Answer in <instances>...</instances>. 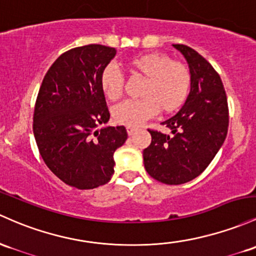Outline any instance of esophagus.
Returning a JSON list of instances; mask_svg holds the SVG:
<instances>
[{
    "instance_id": "esophagus-1",
    "label": "esophagus",
    "mask_w": 256,
    "mask_h": 256,
    "mask_svg": "<svg viewBox=\"0 0 256 256\" xmlns=\"http://www.w3.org/2000/svg\"><path fill=\"white\" fill-rule=\"evenodd\" d=\"M126 130H128V136H132V134L137 131V128H132V126H128V128H126Z\"/></svg>"
}]
</instances>
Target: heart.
<instances>
[{"mask_svg": "<svg viewBox=\"0 0 256 256\" xmlns=\"http://www.w3.org/2000/svg\"><path fill=\"white\" fill-rule=\"evenodd\" d=\"M128 68L144 78L138 100H128L113 109L115 122L125 126H138L162 110L171 114L180 109L190 94L192 76L187 66L172 60L158 52L137 54L126 63ZM100 88L109 100H120L124 80L114 66H108L100 74Z\"/></svg>", "mask_w": 256, "mask_h": 256, "instance_id": "obj_1", "label": "heart"}]
</instances>
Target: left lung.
<instances>
[{"label": "left lung", "instance_id": "1", "mask_svg": "<svg viewBox=\"0 0 256 256\" xmlns=\"http://www.w3.org/2000/svg\"><path fill=\"white\" fill-rule=\"evenodd\" d=\"M190 66L192 84L184 106L162 122L172 134L148 130L150 144L143 150L147 172L166 184H182L206 169L224 144L228 106L220 75L206 58L186 44H174Z\"/></svg>", "mask_w": 256, "mask_h": 256}]
</instances>
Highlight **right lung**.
<instances>
[{
  "label": "right lung",
  "instance_id": "add662e5",
  "mask_svg": "<svg viewBox=\"0 0 256 256\" xmlns=\"http://www.w3.org/2000/svg\"><path fill=\"white\" fill-rule=\"evenodd\" d=\"M116 54L113 47L87 44L66 50L44 75L34 110V136L42 159L64 184L92 190L114 174V152L128 140L110 114L100 74Z\"/></svg>",
  "mask_w": 256,
  "mask_h": 256
}]
</instances>
